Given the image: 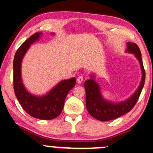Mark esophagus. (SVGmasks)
I'll use <instances>...</instances> for the list:
<instances>
[{"instance_id":"obj_1","label":"esophagus","mask_w":153,"mask_h":153,"mask_svg":"<svg viewBox=\"0 0 153 153\" xmlns=\"http://www.w3.org/2000/svg\"><path fill=\"white\" fill-rule=\"evenodd\" d=\"M83 79H84V77H83V76H79L78 77H77V82H78V83H81V82H82Z\"/></svg>"}]
</instances>
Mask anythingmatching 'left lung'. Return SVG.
Segmentation results:
<instances>
[{"label":"left lung","instance_id":"left-lung-1","mask_svg":"<svg viewBox=\"0 0 153 153\" xmlns=\"http://www.w3.org/2000/svg\"><path fill=\"white\" fill-rule=\"evenodd\" d=\"M126 53L134 54L140 64L141 80L138 89L130 97L119 102H114L106 100L101 94L100 85L95 80V76L90 75V79L85 82L86 91V106L88 112L94 118L100 121H107L119 118L132 109L137 102L145 83V70L143 68L141 53L136 44L127 43Z\"/></svg>","mask_w":153,"mask_h":153}]
</instances>
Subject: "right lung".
Here are the masks:
<instances>
[{
    "mask_svg": "<svg viewBox=\"0 0 153 153\" xmlns=\"http://www.w3.org/2000/svg\"><path fill=\"white\" fill-rule=\"evenodd\" d=\"M42 35L41 32L33 34L15 53L13 62L14 89L21 107L29 115L41 120H51L55 119L62 112L66 96L76 85V77L61 80L48 93L42 96L34 95L27 91L23 83L21 64L30 47L39 39Z\"/></svg>",
    "mask_w": 153,
    "mask_h": 153,
    "instance_id": "right-lung-1",
    "label": "right lung"
}]
</instances>
